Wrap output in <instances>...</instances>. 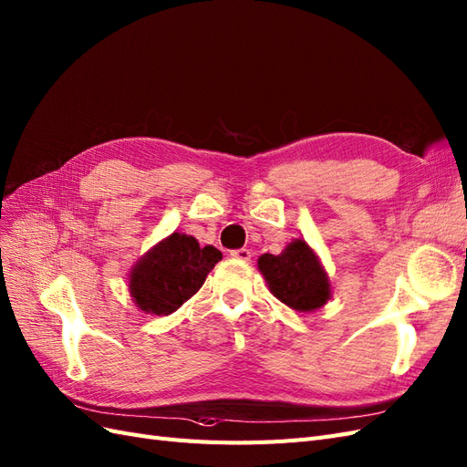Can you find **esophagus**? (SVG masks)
Here are the masks:
<instances>
[{
	"label": "esophagus",
	"instance_id": "esophagus-1",
	"mask_svg": "<svg viewBox=\"0 0 467 467\" xmlns=\"http://www.w3.org/2000/svg\"><path fill=\"white\" fill-rule=\"evenodd\" d=\"M231 256H233V258H236V260L248 262V260H250V256H252V252H250L248 248H238V250H233V252H231Z\"/></svg>",
	"mask_w": 467,
	"mask_h": 467
}]
</instances>
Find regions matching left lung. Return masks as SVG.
<instances>
[{"instance_id": "left-lung-1", "label": "left lung", "mask_w": 467, "mask_h": 467, "mask_svg": "<svg viewBox=\"0 0 467 467\" xmlns=\"http://www.w3.org/2000/svg\"><path fill=\"white\" fill-rule=\"evenodd\" d=\"M258 270L274 297L299 313L325 307L332 296L330 279L317 252L301 238H293L282 254H262Z\"/></svg>"}]
</instances>
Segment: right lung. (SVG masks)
<instances>
[{
    "label": "right lung",
    "mask_w": 467,
    "mask_h": 467,
    "mask_svg": "<svg viewBox=\"0 0 467 467\" xmlns=\"http://www.w3.org/2000/svg\"><path fill=\"white\" fill-rule=\"evenodd\" d=\"M221 258L215 246L202 248L195 236L171 233L130 268L132 303L146 315H171L195 296Z\"/></svg>",
    "instance_id": "obj_1"
}]
</instances>
